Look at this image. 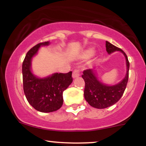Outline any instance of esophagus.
I'll return each instance as SVG.
<instances>
[{
  "label": "esophagus",
  "instance_id": "esophagus-1",
  "mask_svg": "<svg viewBox=\"0 0 146 146\" xmlns=\"http://www.w3.org/2000/svg\"><path fill=\"white\" fill-rule=\"evenodd\" d=\"M80 70H79V69H75L73 72V75H72V76H73V78H78V77L80 75Z\"/></svg>",
  "mask_w": 146,
  "mask_h": 146
}]
</instances>
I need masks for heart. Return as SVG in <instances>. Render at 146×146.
Listing matches in <instances>:
<instances>
[{"label":"heart","mask_w":146,"mask_h":146,"mask_svg":"<svg viewBox=\"0 0 146 146\" xmlns=\"http://www.w3.org/2000/svg\"><path fill=\"white\" fill-rule=\"evenodd\" d=\"M93 54V51H92V50H88V51H86V52H85L84 56L85 58H90V56H92V55Z\"/></svg>","instance_id":"b5f03b06"}]
</instances>
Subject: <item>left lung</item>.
Returning a JSON list of instances; mask_svg holds the SVG:
<instances>
[{
  "mask_svg": "<svg viewBox=\"0 0 146 146\" xmlns=\"http://www.w3.org/2000/svg\"><path fill=\"white\" fill-rule=\"evenodd\" d=\"M106 48L109 54L116 51L123 53L126 60L127 72L125 78L121 82L114 86H108L99 81L93 69L84 71L82 77L85 82L84 98L91 106L99 109L106 108L116 104L124 93L128 81L130 63L125 52L108 41H106Z\"/></svg>",
  "mask_w": 146,
  "mask_h": 146,
  "instance_id": "obj_1",
  "label": "left lung"
}]
</instances>
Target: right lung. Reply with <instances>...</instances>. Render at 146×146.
I'll return each instance as SVG.
<instances>
[{"mask_svg":"<svg viewBox=\"0 0 146 146\" xmlns=\"http://www.w3.org/2000/svg\"><path fill=\"white\" fill-rule=\"evenodd\" d=\"M48 42L36 44L27 53L23 62V90L27 100L35 109L42 113H51L60 109L63 104L64 90L73 82L72 72L55 73L46 78H36L31 71V61L40 46Z\"/></svg>","mask_w":146,"mask_h":146,"instance_id":"right-lung-1","label":"right lung"}]
</instances>
